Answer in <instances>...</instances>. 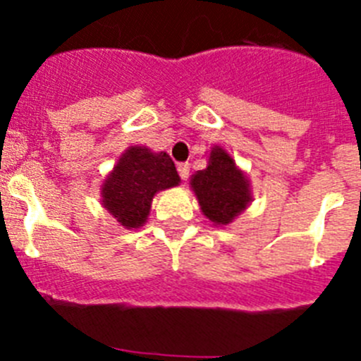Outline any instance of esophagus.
<instances>
[{"mask_svg": "<svg viewBox=\"0 0 361 361\" xmlns=\"http://www.w3.org/2000/svg\"><path fill=\"white\" fill-rule=\"evenodd\" d=\"M177 170L180 178H183V180H188V177H190V164H188V162H180V164L177 166Z\"/></svg>", "mask_w": 361, "mask_h": 361, "instance_id": "1", "label": "esophagus"}]
</instances>
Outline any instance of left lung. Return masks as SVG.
Segmentation results:
<instances>
[{
  "label": "left lung",
  "mask_w": 361,
  "mask_h": 361,
  "mask_svg": "<svg viewBox=\"0 0 361 361\" xmlns=\"http://www.w3.org/2000/svg\"><path fill=\"white\" fill-rule=\"evenodd\" d=\"M200 209L215 226H226L240 215L251 202L250 180L226 149L215 146L209 152L208 166L191 175Z\"/></svg>",
  "instance_id": "8db88e82"
}]
</instances>
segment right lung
Wrapping results in <instances>:
<instances>
[{"label":"right lung","instance_id":"right-lung-1","mask_svg":"<svg viewBox=\"0 0 361 361\" xmlns=\"http://www.w3.org/2000/svg\"><path fill=\"white\" fill-rule=\"evenodd\" d=\"M178 183L180 177L168 153L130 146L101 186L103 206L121 226L137 229L148 219L155 193Z\"/></svg>","mask_w":361,"mask_h":361}]
</instances>
